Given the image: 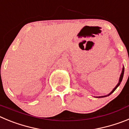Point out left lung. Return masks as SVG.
<instances>
[{"instance_id":"8db88e82","label":"left lung","mask_w":129,"mask_h":129,"mask_svg":"<svg viewBox=\"0 0 129 129\" xmlns=\"http://www.w3.org/2000/svg\"><path fill=\"white\" fill-rule=\"evenodd\" d=\"M123 74H124V67H123V69H122V72H121V75H120V77H119V82H118V85H116V86H115V88H114L113 90H112V92H110V94H108V95H103V96H99V97H96V98H105V97H107V96H109V95H110V94H112V93H113L115 91V90L116 89V88H117L118 87V86H119V85H120V83H121V81H122V79H123Z\"/></svg>"}]
</instances>
